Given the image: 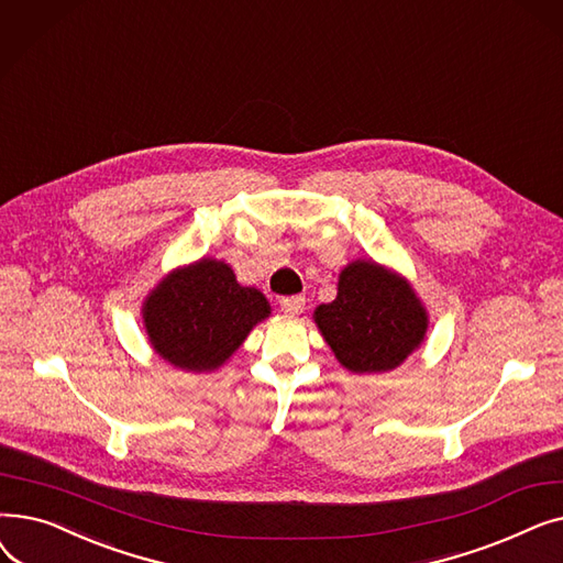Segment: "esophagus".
Wrapping results in <instances>:
<instances>
[{
	"instance_id": "1",
	"label": "esophagus",
	"mask_w": 563,
	"mask_h": 563,
	"mask_svg": "<svg viewBox=\"0 0 563 563\" xmlns=\"http://www.w3.org/2000/svg\"><path fill=\"white\" fill-rule=\"evenodd\" d=\"M280 308L285 314H301L303 308H306V297H301V294H297V297H285L280 299Z\"/></svg>"
}]
</instances>
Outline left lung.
I'll return each mask as SVG.
<instances>
[{"instance_id": "left-lung-1", "label": "left lung", "mask_w": 563, "mask_h": 563, "mask_svg": "<svg viewBox=\"0 0 563 563\" xmlns=\"http://www.w3.org/2000/svg\"><path fill=\"white\" fill-rule=\"evenodd\" d=\"M312 317L340 365L353 374L399 367L429 329L427 308L410 283L374 260L346 264L335 301L321 303Z\"/></svg>"}]
</instances>
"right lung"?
<instances>
[{
    "label": "right lung",
    "mask_w": 563,
    "mask_h": 563,
    "mask_svg": "<svg viewBox=\"0 0 563 563\" xmlns=\"http://www.w3.org/2000/svg\"><path fill=\"white\" fill-rule=\"evenodd\" d=\"M141 312L147 340L166 363L214 372L272 314V306L260 289L236 283L230 264L202 257L162 278Z\"/></svg>",
    "instance_id": "1"
}]
</instances>
